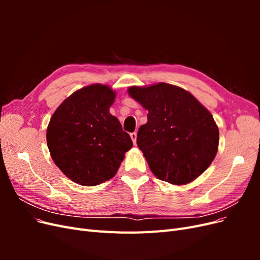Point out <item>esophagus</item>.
Listing matches in <instances>:
<instances>
[{"label": "esophagus", "mask_w": 260, "mask_h": 260, "mask_svg": "<svg viewBox=\"0 0 260 260\" xmlns=\"http://www.w3.org/2000/svg\"><path fill=\"white\" fill-rule=\"evenodd\" d=\"M130 137H131V139H132V142H133V144L136 145V143H137V132H132V133H130Z\"/></svg>", "instance_id": "1"}]
</instances>
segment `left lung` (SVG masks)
Returning a JSON list of instances; mask_svg holds the SVG:
<instances>
[{"label": "left lung", "instance_id": "8db88e82", "mask_svg": "<svg viewBox=\"0 0 260 260\" xmlns=\"http://www.w3.org/2000/svg\"><path fill=\"white\" fill-rule=\"evenodd\" d=\"M129 95L148 111L137 144L154 176L176 185L192 182L215 159L219 130L190 92L168 83L130 86Z\"/></svg>", "mask_w": 260, "mask_h": 260}]
</instances>
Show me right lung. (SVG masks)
<instances>
[{
    "instance_id": "obj_1",
    "label": "right lung",
    "mask_w": 260,
    "mask_h": 260,
    "mask_svg": "<svg viewBox=\"0 0 260 260\" xmlns=\"http://www.w3.org/2000/svg\"><path fill=\"white\" fill-rule=\"evenodd\" d=\"M115 98L108 85L91 84L74 92L51 117L46 142L52 159L78 184L94 186L112 179L133 145L109 113Z\"/></svg>"
}]
</instances>
